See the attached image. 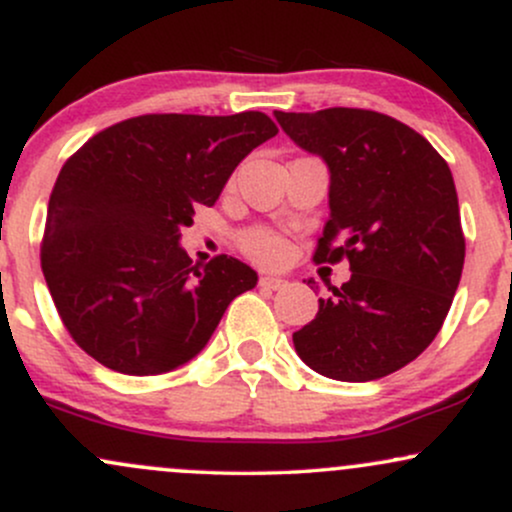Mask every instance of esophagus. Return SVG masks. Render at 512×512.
I'll use <instances>...</instances> for the list:
<instances>
[{
	"label": "esophagus",
	"instance_id": "34e87169",
	"mask_svg": "<svg viewBox=\"0 0 512 512\" xmlns=\"http://www.w3.org/2000/svg\"><path fill=\"white\" fill-rule=\"evenodd\" d=\"M286 284H289V281L281 279V276H274V274H262V276H260V286H262V289L279 291V289H284Z\"/></svg>",
	"mask_w": 512,
	"mask_h": 512
}]
</instances>
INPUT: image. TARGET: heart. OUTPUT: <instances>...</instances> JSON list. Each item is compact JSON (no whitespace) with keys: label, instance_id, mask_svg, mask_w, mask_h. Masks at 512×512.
<instances>
[{"label":"heart","instance_id":"b5f03b06","mask_svg":"<svg viewBox=\"0 0 512 512\" xmlns=\"http://www.w3.org/2000/svg\"><path fill=\"white\" fill-rule=\"evenodd\" d=\"M240 248H243L252 260L262 264H279L286 257V240L279 233L267 231V228H252L238 238Z\"/></svg>","mask_w":512,"mask_h":512}]
</instances>
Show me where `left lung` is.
Masks as SVG:
<instances>
[{
	"mask_svg": "<svg viewBox=\"0 0 512 512\" xmlns=\"http://www.w3.org/2000/svg\"><path fill=\"white\" fill-rule=\"evenodd\" d=\"M274 117L330 170V219L313 260L346 257L351 269L293 332L296 354L342 383L385 378L436 339L460 284L464 236L448 163L419 132L373 110Z\"/></svg>",
	"mask_w": 512,
	"mask_h": 512,
	"instance_id": "1",
	"label": "left lung"
}]
</instances>
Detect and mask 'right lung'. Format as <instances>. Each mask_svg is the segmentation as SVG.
Listing matches in <instances>:
<instances>
[{
  "label": "right lung",
  "instance_id": "add662e5",
  "mask_svg": "<svg viewBox=\"0 0 512 512\" xmlns=\"http://www.w3.org/2000/svg\"><path fill=\"white\" fill-rule=\"evenodd\" d=\"M279 132L264 113L142 115L91 137L52 187L40 248L64 327L125 375L185 366L257 272L236 257L192 264L180 228L214 207L252 149Z\"/></svg>",
  "mask_w": 512,
  "mask_h": 512
}]
</instances>
